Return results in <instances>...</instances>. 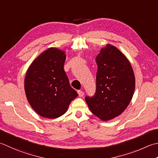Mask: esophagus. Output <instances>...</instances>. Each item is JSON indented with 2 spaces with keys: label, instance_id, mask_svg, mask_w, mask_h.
Listing matches in <instances>:
<instances>
[{
  "label": "esophagus",
  "instance_id": "obj_1",
  "mask_svg": "<svg viewBox=\"0 0 158 158\" xmlns=\"http://www.w3.org/2000/svg\"><path fill=\"white\" fill-rule=\"evenodd\" d=\"M77 92H78V94L80 97H81L83 95H84V92H83L82 90H78L77 91Z\"/></svg>",
  "mask_w": 158,
  "mask_h": 158
}]
</instances>
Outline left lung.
I'll list each match as a JSON object with an SVG mask.
<instances>
[{"instance_id": "1", "label": "left lung", "mask_w": 158, "mask_h": 158, "mask_svg": "<svg viewBox=\"0 0 158 158\" xmlns=\"http://www.w3.org/2000/svg\"><path fill=\"white\" fill-rule=\"evenodd\" d=\"M96 91L85 100L92 114L102 120L119 116L130 103L135 77L127 59L115 46L107 44L96 57Z\"/></svg>"}]
</instances>
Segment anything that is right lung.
I'll return each mask as SVG.
<instances>
[{
	"instance_id": "add662e5",
	"label": "right lung",
	"mask_w": 158,
	"mask_h": 158,
	"mask_svg": "<svg viewBox=\"0 0 158 158\" xmlns=\"http://www.w3.org/2000/svg\"><path fill=\"white\" fill-rule=\"evenodd\" d=\"M66 55L51 48L43 52L28 69L24 89L31 106L42 117L56 118L66 112L78 94L70 85L64 65Z\"/></svg>"
}]
</instances>
